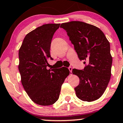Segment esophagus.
<instances>
[{"label":"esophagus","instance_id":"esophagus-1","mask_svg":"<svg viewBox=\"0 0 123 123\" xmlns=\"http://www.w3.org/2000/svg\"><path fill=\"white\" fill-rule=\"evenodd\" d=\"M68 70H70V74H72V70H73V68L71 67H68Z\"/></svg>","mask_w":123,"mask_h":123}]
</instances>
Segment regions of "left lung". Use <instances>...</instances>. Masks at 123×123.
<instances>
[{
    "mask_svg": "<svg viewBox=\"0 0 123 123\" xmlns=\"http://www.w3.org/2000/svg\"><path fill=\"white\" fill-rule=\"evenodd\" d=\"M60 27L67 31L80 60L87 64L83 70L73 69L79 78L75 88L78 98L83 101L97 100L103 94L111 76L112 57L110 44L98 27L80 21L63 23Z\"/></svg>",
    "mask_w": 123,
    "mask_h": 123,
    "instance_id": "obj_1",
    "label": "left lung"
}]
</instances>
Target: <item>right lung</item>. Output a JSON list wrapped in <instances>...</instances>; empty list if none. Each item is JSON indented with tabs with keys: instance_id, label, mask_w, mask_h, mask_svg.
Listing matches in <instances>:
<instances>
[{
	"instance_id": "obj_1",
	"label": "right lung",
	"mask_w": 123,
	"mask_h": 123,
	"mask_svg": "<svg viewBox=\"0 0 123 123\" xmlns=\"http://www.w3.org/2000/svg\"><path fill=\"white\" fill-rule=\"evenodd\" d=\"M60 24H45L26 34L19 50L18 69L21 83L30 99L43 106L59 99L62 85L70 74L67 68L47 70L53 60L50 48L53 36Z\"/></svg>"
}]
</instances>
